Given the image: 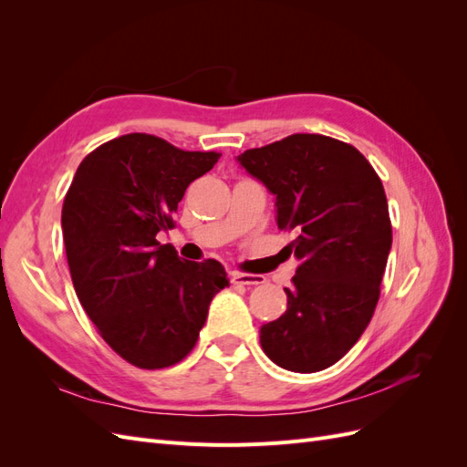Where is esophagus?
<instances>
[{"label":"esophagus","mask_w":467,"mask_h":467,"mask_svg":"<svg viewBox=\"0 0 467 467\" xmlns=\"http://www.w3.org/2000/svg\"><path fill=\"white\" fill-rule=\"evenodd\" d=\"M230 282L232 285H245V286H257V285H265L266 278L261 275H245V273H230Z\"/></svg>","instance_id":"34e87169"}]
</instances>
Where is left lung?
I'll use <instances>...</instances> for the list:
<instances>
[{"label": "left lung", "mask_w": 467, "mask_h": 467, "mask_svg": "<svg viewBox=\"0 0 467 467\" xmlns=\"http://www.w3.org/2000/svg\"><path fill=\"white\" fill-rule=\"evenodd\" d=\"M235 160L275 194L276 225L296 232L288 249L300 261L286 312L261 327L265 355L290 372L329 368L379 298L391 249L381 181L357 148L321 134H292Z\"/></svg>", "instance_id": "left-lung-1"}]
</instances>
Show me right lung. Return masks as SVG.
I'll use <instances>...</instances> for the list:
<instances>
[{
	"mask_svg": "<svg viewBox=\"0 0 467 467\" xmlns=\"http://www.w3.org/2000/svg\"><path fill=\"white\" fill-rule=\"evenodd\" d=\"M218 160L216 151L126 134L79 163L64 199L62 234L78 298L107 345L138 368L185 358L212 298L230 285L218 261H185L155 237L173 228L187 187Z\"/></svg>",
	"mask_w": 467,
	"mask_h": 467,
	"instance_id": "obj_1",
	"label": "right lung"
}]
</instances>
